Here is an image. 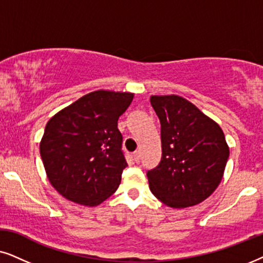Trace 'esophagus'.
Masks as SVG:
<instances>
[{
	"mask_svg": "<svg viewBox=\"0 0 263 263\" xmlns=\"http://www.w3.org/2000/svg\"><path fill=\"white\" fill-rule=\"evenodd\" d=\"M134 159H135L136 162H139V160H141V152H139V150H137V152H135Z\"/></svg>",
	"mask_w": 263,
	"mask_h": 263,
	"instance_id": "esophagus-1",
	"label": "esophagus"
}]
</instances>
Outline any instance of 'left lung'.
<instances>
[{
    "label": "left lung",
    "instance_id": "obj_1",
    "mask_svg": "<svg viewBox=\"0 0 263 263\" xmlns=\"http://www.w3.org/2000/svg\"><path fill=\"white\" fill-rule=\"evenodd\" d=\"M161 122L162 157L148 171L149 187L167 207L183 209L207 199L225 172L230 148L221 127L178 95H153Z\"/></svg>",
    "mask_w": 263,
    "mask_h": 263
}]
</instances>
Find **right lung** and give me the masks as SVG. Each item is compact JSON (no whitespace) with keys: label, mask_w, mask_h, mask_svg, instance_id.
<instances>
[{"label":"right lung","mask_w":263,"mask_h":263,"mask_svg":"<svg viewBox=\"0 0 263 263\" xmlns=\"http://www.w3.org/2000/svg\"><path fill=\"white\" fill-rule=\"evenodd\" d=\"M134 96L92 91L48 121L40 152L48 179L62 197L96 207L117 191L127 166L118 120Z\"/></svg>","instance_id":"1"}]
</instances>
